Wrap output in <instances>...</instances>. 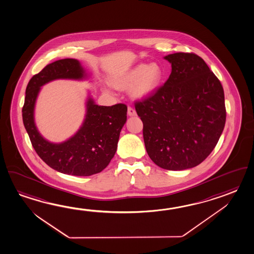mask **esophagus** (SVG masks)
Listing matches in <instances>:
<instances>
[{"label": "esophagus", "mask_w": 254, "mask_h": 254, "mask_svg": "<svg viewBox=\"0 0 254 254\" xmlns=\"http://www.w3.org/2000/svg\"><path fill=\"white\" fill-rule=\"evenodd\" d=\"M127 113H128L129 116H135V115H137V114H136V111H135L132 107H130V106L128 107V112H127Z\"/></svg>", "instance_id": "1"}]
</instances>
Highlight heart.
Returning a JSON list of instances; mask_svg holds the SVG:
<instances>
[{
    "label": "heart",
    "mask_w": 254,
    "mask_h": 254,
    "mask_svg": "<svg viewBox=\"0 0 254 254\" xmlns=\"http://www.w3.org/2000/svg\"><path fill=\"white\" fill-rule=\"evenodd\" d=\"M164 78V72L157 62L139 64L126 72L115 75L110 80V84L116 89L129 88V95L137 100L146 99L154 95L159 90ZM109 93V90H105Z\"/></svg>",
    "instance_id": "heart-1"
}]
</instances>
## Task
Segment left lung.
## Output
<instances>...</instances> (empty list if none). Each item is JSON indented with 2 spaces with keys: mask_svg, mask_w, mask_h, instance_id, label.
Returning a JSON list of instances; mask_svg holds the SVG:
<instances>
[{
  "mask_svg": "<svg viewBox=\"0 0 254 254\" xmlns=\"http://www.w3.org/2000/svg\"><path fill=\"white\" fill-rule=\"evenodd\" d=\"M164 60L171 64L169 79L135 109L155 164L168 170L191 169L208 157L224 130V89L198 56L179 52Z\"/></svg>",
  "mask_w": 254,
  "mask_h": 254,
  "instance_id": "left-lung-1",
  "label": "left lung"
}]
</instances>
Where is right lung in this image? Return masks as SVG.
Returning <instances> with one entry per match:
<instances>
[{
	"instance_id": "right-lung-1",
	"label": "right lung",
	"mask_w": 254,
	"mask_h": 254,
	"mask_svg": "<svg viewBox=\"0 0 254 254\" xmlns=\"http://www.w3.org/2000/svg\"><path fill=\"white\" fill-rule=\"evenodd\" d=\"M79 60L65 59L46 65L32 76L26 88L22 120L37 154L46 164L63 174L85 177L99 173L114 158L120 132L127 120V106L123 104L103 106L88 95L83 124L75 134L62 142L45 139L35 123V105L41 87L59 79H89Z\"/></svg>"
}]
</instances>
